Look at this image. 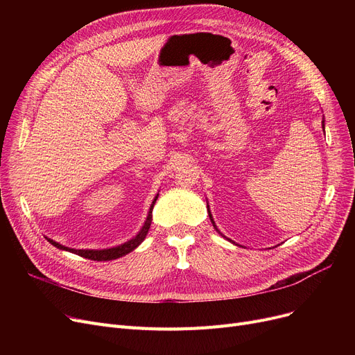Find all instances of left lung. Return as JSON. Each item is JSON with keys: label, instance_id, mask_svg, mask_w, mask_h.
<instances>
[{"label": "left lung", "instance_id": "1", "mask_svg": "<svg viewBox=\"0 0 355 355\" xmlns=\"http://www.w3.org/2000/svg\"><path fill=\"white\" fill-rule=\"evenodd\" d=\"M322 129H324V134H325V119H322ZM207 210H209V216H210V220H211V223H213V227L217 230V233H220V230L217 229V226H216V223H214V220H213V216H211V211H210V207H209V202H207ZM221 234V233H220ZM223 236V234H221ZM223 237H226V236H223ZM227 239V237H226ZM227 240H230V239H227ZM232 241V240H230ZM232 243H234V241H232Z\"/></svg>", "mask_w": 355, "mask_h": 355}]
</instances>
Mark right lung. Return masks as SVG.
Returning a JSON list of instances; mask_svg holds the SVG:
<instances>
[{
  "mask_svg": "<svg viewBox=\"0 0 355 355\" xmlns=\"http://www.w3.org/2000/svg\"><path fill=\"white\" fill-rule=\"evenodd\" d=\"M157 198H158V194L154 197L151 207H149L148 216H146V218H145L144 226L141 227V230L138 232V234H137L135 237L130 239V240L125 241V243L118 245V246H115V248H109V249H71V248H66V246L58 243V241H54L53 239H49V237H46V239L50 241V243H51L53 246H55V248L60 249V250H66V252H70V253H74V254H79V256H82V257H85V259L98 260V262H102V260L105 262V260H114V259L122 257V256L130 253L132 250H135V249L142 243V241L145 240V237H146V234H148V230H149V227H151L153 209H154V204H155Z\"/></svg>",
  "mask_w": 355,
  "mask_h": 355,
  "instance_id": "obj_1",
  "label": "right lung"
}]
</instances>
